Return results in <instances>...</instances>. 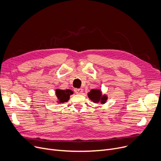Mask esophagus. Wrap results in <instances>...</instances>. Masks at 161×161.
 Instances as JSON below:
<instances>
[{
  "label": "esophagus",
  "instance_id": "34e87169",
  "mask_svg": "<svg viewBox=\"0 0 161 161\" xmlns=\"http://www.w3.org/2000/svg\"><path fill=\"white\" fill-rule=\"evenodd\" d=\"M74 91H75V92L76 94H82V92H83V89H81V88H80V89H74Z\"/></svg>",
  "mask_w": 161,
  "mask_h": 161
}]
</instances>
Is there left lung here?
<instances>
[{"label":"left lung","instance_id":"obj_1","mask_svg":"<svg viewBox=\"0 0 161 161\" xmlns=\"http://www.w3.org/2000/svg\"><path fill=\"white\" fill-rule=\"evenodd\" d=\"M88 97L95 103H100L101 104L106 103L108 97L106 95H103L100 89H92L88 92Z\"/></svg>","mask_w":161,"mask_h":161}]
</instances>
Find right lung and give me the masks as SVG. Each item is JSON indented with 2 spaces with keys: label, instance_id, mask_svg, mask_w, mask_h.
Returning <instances> with one entry per match:
<instances>
[{
  "label": "right lung",
  "instance_id": "1",
  "mask_svg": "<svg viewBox=\"0 0 161 161\" xmlns=\"http://www.w3.org/2000/svg\"><path fill=\"white\" fill-rule=\"evenodd\" d=\"M55 93L58 99L57 102L58 103H64L69 100L70 95L73 94V91L70 89L61 90L57 89L55 90Z\"/></svg>",
  "mask_w": 161,
  "mask_h": 161
}]
</instances>
